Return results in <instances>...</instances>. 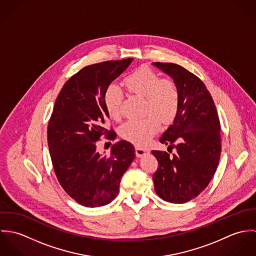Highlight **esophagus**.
Returning a JSON list of instances; mask_svg holds the SVG:
<instances>
[{"label": "esophagus", "instance_id": "obj_1", "mask_svg": "<svg viewBox=\"0 0 256 256\" xmlns=\"http://www.w3.org/2000/svg\"><path fill=\"white\" fill-rule=\"evenodd\" d=\"M135 152H136V156L138 158H141L143 156H146L150 152L146 150V148H140V146H136L135 148Z\"/></svg>", "mask_w": 256, "mask_h": 256}]
</instances>
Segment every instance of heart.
<instances>
[{"mask_svg":"<svg viewBox=\"0 0 256 256\" xmlns=\"http://www.w3.org/2000/svg\"><path fill=\"white\" fill-rule=\"evenodd\" d=\"M124 84L129 92L145 98L144 112L139 120H129L120 127V136L137 145L144 146L160 129L162 123L168 124L176 118L180 108V94L176 84L168 78H160L146 66L128 74ZM122 92L110 86L104 92V106L112 119L120 117Z\"/></svg>","mask_w":256,"mask_h":256,"instance_id":"b5f03b06","label":"heart"}]
</instances>
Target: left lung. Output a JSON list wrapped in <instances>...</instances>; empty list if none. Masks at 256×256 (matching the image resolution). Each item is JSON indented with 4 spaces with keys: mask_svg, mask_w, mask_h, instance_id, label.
Here are the masks:
<instances>
[{
    "mask_svg": "<svg viewBox=\"0 0 256 256\" xmlns=\"http://www.w3.org/2000/svg\"><path fill=\"white\" fill-rule=\"evenodd\" d=\"M168 74L180 94V108L160 142L176 152L152 150L158 168L152 180L164 201L182 204L198 196L211 182L220 156V125L216 106L204 82L174 63H152Z\"/></svg>",
    "mask_w": 256,
    "mask_h": 256,
    "instance_id": "1",
    "label": "left lung"
}]
</instances>
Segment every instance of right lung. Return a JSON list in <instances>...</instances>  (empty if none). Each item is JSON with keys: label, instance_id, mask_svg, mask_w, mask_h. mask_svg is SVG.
Masks as SVG:
<instances>
[{"label": "right lung", "instance_id": "1", "mask_svg": "<svg viewBox=\"0 0 256 256\" xmlns=\"http://www.w3.org/2000/svg\"><path fill=\"white\" fill-rule=\"evenodd\" d=\"M134 59L106 61L86 66L71 76L58 94L48 123L47 141L58 182L84 207L110 204L119 193L120 180L135 158L133 145L121 140L110 154H100L102 135L116 133L104 127L110 115L104 92Z\"/></svg>", "mask_w": 256, "mask_h": 256}]
</instances>
